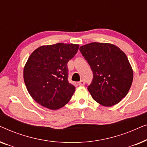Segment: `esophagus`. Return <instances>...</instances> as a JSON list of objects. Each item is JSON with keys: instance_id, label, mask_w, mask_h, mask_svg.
<instances>
[{"instance_id": "esophagus-1", "label": "esophagus", "mask_w": 147, "mask_h": 147, "mask_svg": "<svg viewBox=\"0 0 147 147\" xmlns=\"http://www.w3.org/2000/svg\"><path fill=\"white\" fill-rule=\"evenodd\" d=\"M78 84L79 86H84L85 84V82H84V80H81V81L78 82Z\"/></svg>"}]
</instances>
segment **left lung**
Here are the masks:
<instances>
[{"instance_id": "8db88e82", "label": "left lung", "mask_w": 147, "mask_h": 147, "mask_svg": "<svg viewBox=\"0 0 147 147\" xmlns=\"http://www.w3.org/2000/svg\"><path fill=\"white\" fill-rule=\"evenodd\" d=\"M80 51L93 72V80L88 86L92 98L105 106L121 101L133 80V71L126 54L112 44L96 42L81 46Z\"/></svg>"}]
</instances>
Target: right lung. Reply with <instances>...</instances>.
Returning <instances> with one entry per match:
<instances>
[{"label":"right lung","instance_id":"right-lung-1","mask_svg":"<svg viewBox=\"0 0 147 147\" xmlns=\"http://www.w3.org/2000/svg\"><path fill=\"white\" fill-rule=\"evenodd\" d=\"M76 44L41 46L29 56L23 71L25 86L33 100L51 110L65 106L76 87L68 82L67 62L78 51Z\"/></svg>","mask_w":147,"mask_h":147}]
</instances>
